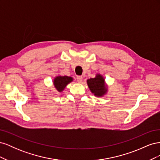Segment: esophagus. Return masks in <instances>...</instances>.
Wrapping results in <instances>:
<instances>
[{
	"mask_svg": "<svg viewBox=\"0 0 160 160\" xmlns=\"http://www.w3.org/2000/svg\"><path fill=\"white\" fill-rule=\"evenodd\" d=\"M82 80H83V77L82 76H77V81L79 82V83H81V82L82 81Z\"/></svg>",
	"mask_w": 160,
	"mask_h": 160,
	"instance_id": "1",
	"label": "esophagus"
}]
</instances>
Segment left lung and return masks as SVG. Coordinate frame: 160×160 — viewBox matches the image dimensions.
Listing matches in <instances>:
<instances>
[{"mask_svg": "<svg viewBox=\"0 0 160 160\" xmlns=\"http://www.w3.org/2000/svg\"><path fill=\"white\" fill-rule=\"evenodd\" d=\"M87 82L91 91L95 96L100 97L105 93V80L101 75H98L95 78H91Z\"/></svg>", "mask_w": 160, "mask_h": 160, "instance_id": "1", "label": "left lung"}]
</instances>
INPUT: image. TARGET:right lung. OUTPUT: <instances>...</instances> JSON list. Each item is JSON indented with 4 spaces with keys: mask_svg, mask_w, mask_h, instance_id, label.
I'll use <instances>...</instances> for the list:
<instances>
[{
    "mask_svg": "<svg viewBox=\"0 0 160 160\" xmlns=\"http://www.w3.org/2000/svg\"><path fill=\"white\" fill-rule=\"evenodd\" d=\"M72 81V77L67 76H59L54 79V85L56 89L61 92L63 90L66 85Z\"/></svg>",
    "mask_w": 160,
    "mask_h": 160,
    "instance_id": "add662e5",
    "label": "right lung"
}]
</instances>
